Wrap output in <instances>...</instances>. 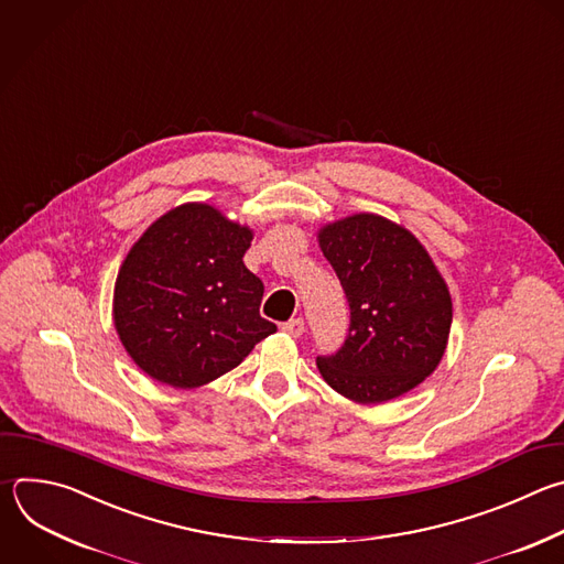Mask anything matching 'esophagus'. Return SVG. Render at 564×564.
Masks as SVG:
<instances>
[{
    "label": "esophagus",
    "instance_id": "1",
    "mask_svg": "<svg viewBox=\"0 0 564 564\" xmlns=\"http://www.w3.org/2000/svg\"><path fill=\"white\" fill-rule=\"evenodd\" d=\"M281 329H283L285 334H290L292 338H299V336H303V332H305V321H303V318H292V321L283 323Z\"/></svg>",
    "mask_w": 564,
    "mask_h": 564
}]
</instances>
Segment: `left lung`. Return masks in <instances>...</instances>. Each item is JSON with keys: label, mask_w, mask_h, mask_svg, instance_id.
<instances>
[{"label": "left lung", "mask_w": 564, "mask_h": 564, "mask_svg": "<svg viewBox=\"0 0 564 564\" xmlns=\"http://www.w3.org/2000/svg\"><path fill=\"white\" fill-rule=\"evenodd\" d=\"M316 239L349 303L343 347L316 358L323 381L360 405L408 394L447 349L452 294L443 274L408 228L381 215L325 224Z\"/></svg>", "instance_id": "1"}]
</instances>
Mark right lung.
<instances>
[{
    "instance_id": "1",
    "label": "right lung",
    "mask_w": 564,
    "mask_h": 564,
    "mask_svg": "<svg viewBox=\"0 0 564 564\" xmlns=\"http://www.w3.org/2000/svg\"><path fill=\"white\" fill-rule=\"evenodd\" d=\"M252 239L250 226L193 202L167 210L130 248L115 281L112 321L150 379L202 388L276 332L259 314L263 283L243 263Z\"/></svg>"
}]
</instances>
